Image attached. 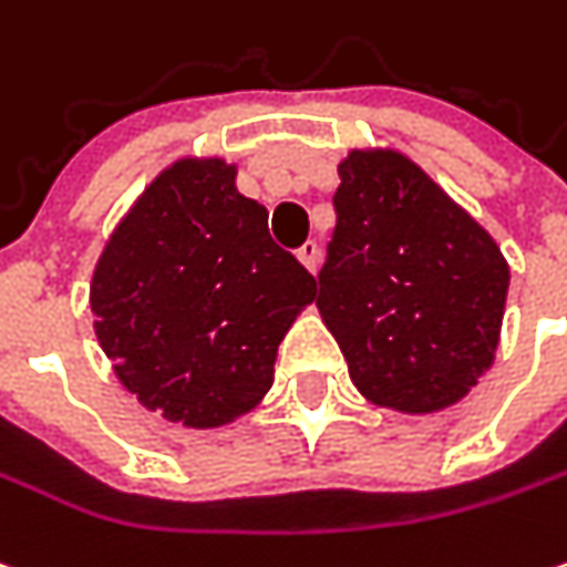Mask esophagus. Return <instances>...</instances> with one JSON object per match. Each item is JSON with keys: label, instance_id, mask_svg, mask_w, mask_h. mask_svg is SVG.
Instances as JSON below:
<instances>
[{"label": "esophagus", "instance_id": "34e87169", "mask_svg": "<svg viewBox=\"0 0 567 567\" xmlns=\"http://www.w3.org/2000/svg\"><path fill=\"white\" fill-rule=\"evenodd\" d=\"M298 259H301V266H305L308 272H317V269H320V247H317V240H308V244L298 250Z\"/></svg>", "mask_w": 567, "mask_h": 567}]
</instances>
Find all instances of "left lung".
I'll return each mask as SVG.
<instances>
[{"instance_id": "left-lung-1", "label": "left lung", "mask_w": 567, "mask_h": 567, "mask_svg": "<svg viewBox=\"0 0 567 567\" xmlns=\"http://www.w3.org/2000/svg\"><path fill=\"white\" fill-rule=\"evenodd\" d=\"M317 308L371 403L441 412L492 368L511 269L495 237L396 148L339 161Z\"/></svg>"}]
</instances>
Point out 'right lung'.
I'll return each mask as SVG.
<instances>
[{
	"label": "right lung",
	"mask_w": 567,
	"mask_h": 567,
	"mask_svg": "<svg viewBox=\"0 0 567 567\" xmlns=\"http://www.w3.org/2000/svg\"><path fill=\"white\" fill-rule=\"evenodd\" d=\"M235 181L225 158L174 161L120 218L91 276L113 374L186 429H221L259 406L279 342L317 295Z\"/></svg>",
	"instance_id": "right-lung-1"
}]
</instances>
